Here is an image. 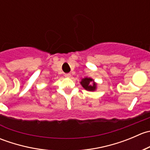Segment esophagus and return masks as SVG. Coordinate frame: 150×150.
I'll use <instances>...</instances> for the list:
<instances>
[{
    "label": "esophagus",
    "instance_id": "34e87169",
    "mask_svg": "<svg viewBox=\"0 0 150 150\" xmlns=\"http://www.w3.org/2000/svg\"><path fill=\"white\" fill-rule=\"evenodd\" d=\"M64 77H66V78H70V77H71V74L70 73L64 74Z\"/></svg>",
    "mask_w": 150,
    "mask_h": 150
}]
</instances>
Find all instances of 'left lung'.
<instances>
[{"instance_id":"left-lung-1","label":"left lung","mask_w":150,"mask_h":150,"mask_svg":"<svg viewBox=\"0 0 150 150\" xmlns=\"http://www.w3.org/2000/svg\"><path fill=\"white\" fill-rule=\"evenodd\" d=\"M92 82L93 83V84L92 83ZM81 83L83 86V87L87 91H94L95 89H96V85L94 82H93V81L91 79V78H84V79L82 80Z\"/></svg>"}]
</instances>
